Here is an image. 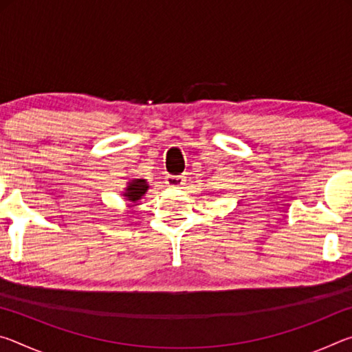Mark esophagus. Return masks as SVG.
Returning <instances> with one entry per match:
<instances>
[{
	"label": "esophagus",
	"instance_id": "esophagus-1",
	"mask_svg": "<svg viewBox=\"0 0 352 352\" xmlns=\"http://www.w3.org/2000/svg\"><path fill=\"white\" fill-rule=\"evenodd\" d=\"M166 184L169 188H183L186 184V177L183 175H168L166 177Z\"/></svg>",
	"mask_w": 352,
	"mask_h": 352
}]
</instances>
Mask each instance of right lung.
Returning a JSON list of instances; mask_svg holds the SVG:
<instances>
[{
  "label": "right lung",
  "instance_id": "1",
  "mask_svg": "<svg viewBox=\"0 0 352 352\" xmlns=\"http://www.w3.org/2000/svg\"><path fill=\"white\" fill-rule=\"evenodd\" d=\"M148 190V183L146 178H132V180L127 182V186L122 190V197L126 199L130 204H136V201L141 200Z\"/></svg>",
  "mask_w": 352,
  "mask_h": 352
}]
</instances>
